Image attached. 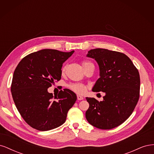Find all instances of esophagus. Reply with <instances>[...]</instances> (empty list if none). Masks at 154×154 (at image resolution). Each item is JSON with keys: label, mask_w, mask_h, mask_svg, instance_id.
<instances>
[{"label": "esophagus", "mask_w": 154, "mask_h": 154, "mask_svg": "<svg viewBox=\"0 0 154 154\" xmlns=\"http://www.w3.org/2000/svg\"><path fill=\"white\" fill-rule=\"evenodd\" d=\"M77 99L78 100H83V97L80 95H77Z\"/></svg>", "instance_id": "1"}]
</instances>
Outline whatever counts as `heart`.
I'll list each match as a JSON object with an SVG mask.
<instances>
[{"label": "heart", "instance_id": "obj_1", "mask_svg": "<svg viewBox=\"0 0 154 154\" xmlns=\"http://www.w3.org/2000/svg\"><path fill=\"white\" fill-rule=\"evenodd\" d=\"M88 63V62H85L83 65ZM69 87L74 92L78 93V94H82L86 90V86L82 84V83H74V84H71Z\"/></svg>", "mask_w": 154, "mask_h": 154}]
</instances>
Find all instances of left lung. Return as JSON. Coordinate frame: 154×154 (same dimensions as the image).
Returning <instances> with one entry per match:
<instances>
[{"label": "left lung", "mask_w": 154, "mask_h": 154, "mask_svg": "<svg viewBox=\"0 0 154 154\" xmlns=\"http://www.w3.org/2000/svg\"><path fill=\"white\" fill-rule=\"evenodd\" d=\"M87 57L94 59L100 69V78L92 91L103 92V100L86 97L89 108L87 122L103 130L122 124L132 114L139 97L140 77L137 69L127 55L105 49L88 51Z\"/></svg>", "instance_id": "1"}]
</instances>
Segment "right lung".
<instances>
[{"label":"right lung","mask_w":154,"mask_h":154,"mask_svg":"<svg viewBox=\"0 0 154 154\" xmlns=\"http://www.w3.org/2000/svg\"><path fill=\"white\" fill-rule=\"evenodd\" d=\"M74 52L45 49L28 54L18 64L11 92L18 111L31 127L47 131L66 122L76 94L64 88L53 96L48 88L61 79L62 65Z\"/></svg>","instance_id":"obj_1"}]
</instances>
